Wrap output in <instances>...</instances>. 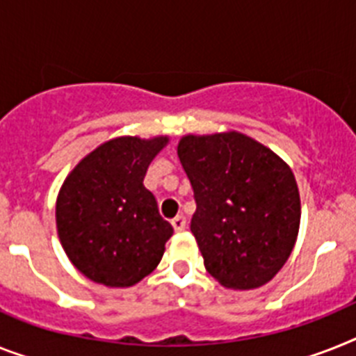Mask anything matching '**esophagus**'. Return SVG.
<instances>
[{"label": "esophagus", "instance_id": "1", "mask_svg": "<svg viewBox=\"0 0 356 356\" xmlns=\"http://www.w3.org/2000/svg\"><path fill=\"white\" fill-rule=\"evenodd\" d=\"M171 224L176 233H180V231H184L185 229V224H187V222H185V216L178 214V216H175V218L171 220Z\"/></svg>", "mask_w": 356, "mask_h": 356}]
</instances>
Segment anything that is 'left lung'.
<instances>
[{
    "mask_svg": "<svg viewBox=\"0 0 356 356\" xmlns=\"http://www.w3.org/2000/svg\"><path fill=\"white\" fill-rule=\"evenodd\" d=\"M178 156L195 193L191 233L207 273L231 289L267 284L289 258L300 225L289 167L240 132L185 136Z\"/></svg>",
    "mask_w": 356,
    "mask_h": 356,
    "instance_id": "1",
    "label": "left lung"
}]
</instances>
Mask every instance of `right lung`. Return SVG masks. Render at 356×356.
<instances>
[{
    "label": "right lung",
    "instance_id": "1",
    "mask_svg": "<svg viewBox=\"0 0 356 356\" xmlns=\"http://www.w3.org/2000/svg\"><path fill=\"white\" fill-rule=\"evenodd\" d=\"M165 142L111 140L79 161L61 187L58 236L70 262L92 282L134 286L160 264L172 225L160 216L143 178Z\"/></svg>",
    "mask_w": 356,
    "mask_h": 356
}]
</instances>
